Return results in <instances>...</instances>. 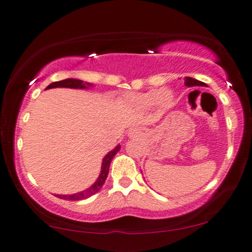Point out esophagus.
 <instances>
[{"instance_id": "1", "label": "esophagus", "mask_w": 252, "mask_h": 252, "mask_svg": "<svg viewBox=\"0 0 252 252\" xmlns=\"http://www.w3.org/2000/svg\"><path fill=\"white\" fill-rule=\"evenodd\" d=\"M137 133H138L137 132V130H133V131L131 132V135H137Z\"/></svg>"}]
</instances>
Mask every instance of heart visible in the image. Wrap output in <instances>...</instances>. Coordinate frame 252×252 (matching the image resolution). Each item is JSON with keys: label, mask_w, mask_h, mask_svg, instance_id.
Returning <instances> with one entry per match:
<instances>
[{"label": "heart", "mask_w": 252, "mask_h": 252, "mask_svg": "<svg viewBox=\"0 0 252 252\" xmlns=\"http://www.w3.org/2000/svg\"><path fill=\"white\" fill-rule=\"evenodd\" d=\"M158 101L161 103H168L170 101V94L167 91L158 92L157 90H152V91L132 95V102L140 108H147Z\"/></svg>", "instance_id": "1"}]
</instances>
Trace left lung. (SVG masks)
<instances>
[{
    "label": "left lung",
    "instance_id": "1",
    "mask_svg": "<svg viewBox=\"0 0 252 252\" xmlns=\"http://www.w3.org/2000/svg\"><path fill=\"white\" fill-rule=\"evenodd\" d=\"M184 85L189 87L190 86H206V84L203 82H199V80L194 78H191V77H186V79H184Z\"/></svg>",
    "mask_w": 252,
    "mask_h": 252
}]
</instances>
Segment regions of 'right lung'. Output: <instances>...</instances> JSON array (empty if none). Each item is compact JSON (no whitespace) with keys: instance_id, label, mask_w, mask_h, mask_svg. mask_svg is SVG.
<instances>
[{"instance_id":"add662e5","label":"right lung","mask_w":252,"mask_h":252,"mask_svg":"<svg viewBox=\"0 0 252 252\" xmlns=\"http://www.w3.org/2000/svg\"><path fill=\"white\" fill-rule=\"evenodd\" d=\"M89 85H90V83H86V82L84 83L83 80L69 78V79L60 80V82H54L52 84H49V85L46 87V90L47 89H53V87H70V89H86V86H89ZM120 149H121V146L117 145L115 149H114L113 151H110V152L107 154L105 158H103L102 166H101V173H100L98 180L95 181V183L93 184L92 187H90L87 190L82 191V192H78V193H75V194H56V197H58V198L64 199V200H82V199L89 198V197H91L94 193L98 192V191L102 188L103 183H105V181L107 179V175H108L110 162H112L113 158L115 157V154L119 152Z\"/></svg>"}]
</instances>
